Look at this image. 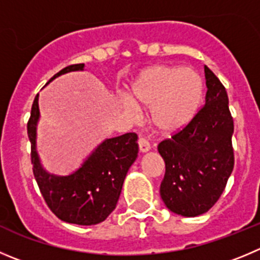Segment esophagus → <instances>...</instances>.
I'll list each match as a JSON object with an SVG mask.
<instances>
[{
  "label": "esophagus",
  "mask_w": 260,
  "mask_h": 260,
  "mask_svg": "<svg viewBox=\"0 0 260 260\" xmlns=\"http://www.w3.org/2000/svg\"><path fill=\"white\" fill-rule=\"evenodd\" d=\"M138 149H140V151L141 152H146L151 149V146H150V142L147 141V140L140 137L138 138Z\"/></svg>",
  "instance_id": "esophagus-1"
}]
</instances>
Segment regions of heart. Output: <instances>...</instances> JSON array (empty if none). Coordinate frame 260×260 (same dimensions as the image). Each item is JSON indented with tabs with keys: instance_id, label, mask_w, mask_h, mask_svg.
Masks as SVG:
<instances>
[{
	"instance_id": "obj_1",
	"label": "heart",
	"mask_w": 260,
	"mask_h": 260,
	"mask_svg": "<svg viewBox=\"0 0 260 260\" xmlns=\"http://www.w3.org/2000/svg\"><path fill=\"white\" fill-rule=\"evenodd\" d=\"M131 99L137 106L151 109V120L164 133L185 127L195 116L203 100L201 77L190 68L156 65L138 75L131 87ZM135 113V106L127 103Z\"/></svg>"
}]
</instances>
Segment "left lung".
Returning a JSON list of instances; mask_svg holds the SVG:
<instances>
[{
  "label": "left lung",
  "instance_id": "obj_1",
  "mask_svg": "<svg viewBox=\"0 0 260 260\" xmlns=\"http://www.w3.org/2000/svg\"><path fill=\"white\" fill-rule=\"evenodd\" d=\"M205 105L157 150L166 163L160 196L171 212L196 217L220 198L234 171V118L222 82L205 65Z\"/></svg>",
  "mask_w": 260,
  "mask_h": 260
}]
</instances>
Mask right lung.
Here are the masks:
<instances>
[{
  "mask_svg": "<svg viewBox=\"0 0 260 260\" xmlns=\"http://www.w3.org/2000/svg\"><path fill=\"white\" fill-rule=\"evenodd\" d=\"M84 64L64 68L59 75L83 70ZM40 118L38 94L26 124L31 145L33 174L47 207L59 219L67 223L91 225L103 222L115 209L127 172L138 154L137 135L133 132L108 138L94 149L78 171L69 176H55L42 168L36 150V128Z\"/></svg>",
  "mask_w": 260,
  "mask_h": 260,
  "instance_id": "1",
  "label": "right lung"
}]
</instances>
